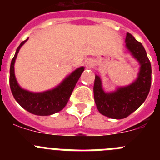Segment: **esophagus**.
I'll return each mask as SVG.
<instances>
[{"mask_svg":"<svg viewBox=\"0 0 160 160\" xmlns=\"http://www.w3.org/2000/svg\"><path fill=\"white\" fill-rule=\"evenodd\" d=\"M86 66H87V68H92L94 66V62H93V61L91 60H89L87 61V62H86Z\"/></svg>","mask_w":160,"mask_h":160,"instance_id":"esophagus-1","label":"esophagus"}]
</instances>
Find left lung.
Here are the masks:
<instances>
[{
    "label": "left lung",
    "instance_id": "8db88e82",
    "mask_svg": "<svg viewBox=\"0 0 160 160\" xmlns=\"http://www.w3.org/2000/svg\"><path fill=\"white\" fill-rule=\"evenodd\" d=\"M126 47L140 65L138 78L127 87L106 93L99 76L95 75L94 84V102L100 113L115 119H122L136 111L146 100L152 84V66L146 50L140 42L128 32Z\"/></svg>",
    "mask_w": 160,
    "mask_h": 160
}]
</instances>
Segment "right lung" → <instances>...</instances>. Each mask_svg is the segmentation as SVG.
<instances>
[{"label": "right lung", "instance_id": "add662e5", "mask_svg": "<svg viewBox=\"0 0 160 160\" xmlns=\"http://www.w3.org/2000/svg\"><path fill=\"white\" fill-rule=\"evenodd\" d=\"M27 40L28 39H26L20 44L11 62L9 85L12 94L20 106L32 114L41 116L55 114L66 107L85 68L81 66L76 69L63 80L62 82L52 90L35 93L22 89L18 83L15 77L14 63L20 49Z\"/></svg>", "mask_w": 160, "mask_h": 160}]
</instances>
